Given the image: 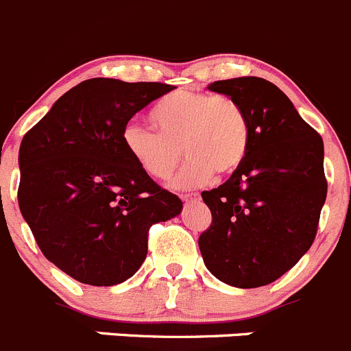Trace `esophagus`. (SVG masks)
Listing matches in <instances>:
<instances>
[{"label": "esophagus", "instance_id": "esophagus-1", "mask_svg": "<svg viewBox=\"0 0 351 351\" xmlns=\"http://www.w3.org/2000/svg\"><path fill=\"white\" fill-rule=\"evenodd\" d=\"M197 194H182V201H192V199H197Z\"/></svg>", "mask_w": 351, "mask_h": 351}]
</instances>
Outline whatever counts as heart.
Here are the masks:
<instances>
[{"label": "heart", "instance_id": "1", "mask_svg": "<svg viewBox=\"0 0 351 351\" xmlns=\"http://www.w3.org/2000/svg\"><path fill=\"white\" fill-rule=\"evenodd\" d=\"M152 123L157 131L131 123L124 124L121 142L130 159L156 180L173 175L189 156L176 186L204 185L215 173L237 171L251 142L247 114L237 100L206 91H178L154 107Z\"/></svg>", "mask_w": 351, "mask_h": 351}]
</instances>
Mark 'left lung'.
Masks as SVG:
<instances>
[{"label":"left lung","instance_id":"8db88e82","mask_svg":"<svg viewBox=\"0 0 351 351\" xmlns=\"http://www.w3.org/2000/svg\"><path fill=\"white\" fill-rule=\"evenodd\" d=\"M208 88L241 104L251 142L237 171L201 194L213 220L199 250L221 282L241 289L267 286L315 241L327 195L322 136L263 77L215 81Z\"/></svg>","mask_w":351,"mask_h":351}]
</instances>
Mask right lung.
<instances>
[{
  "mask_svg": "<svg viewBox=\"0 0 351 351\" xmlns=\"http://www.w3.org/2000/svg\"><path fill=\"white\" fill-rule=\"evenodd\" d=\"M173 88L86 80L22 138L19 208L41 253L72 279L124 282L145 260L150 227L182 211L121 142L124 124Z\"/></svg>",
  "mask_w": 351,
  "mask_h": 351,
  "instance_id": "obj_1",
  "label": "right lung"
}]
</instances>
